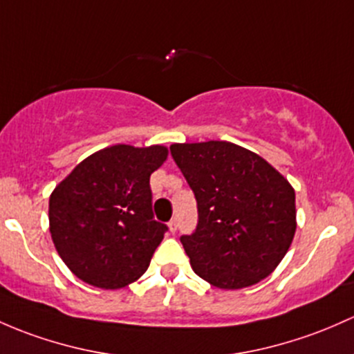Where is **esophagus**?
Listing matches in <instances>:
<instances>
[{"label":"esophagus","instance_id":"34e87169","mask_svg":"<svg viewBox=\"0 0 354 354\" xmlns=\"http://www.w3.org/2000/svg\"><path fill=\"white\" fill-rule=\"evenodd\" d=\"M167 225H169V230H171V232H176V229H178V222H176V218H173V221H169V224H167Z\"/></svg>","mask_w":354,"mask_h":354}]
</instances>
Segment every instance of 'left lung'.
<instances>
[{"instance_id": "8db88e82", "label": "left lung", "mask_w": 354, "mask_h": 354, "mask_svg": "<svg viewBox=\"0 0 354 354\" xmlns=\"http://www.w3.org/2000/svg\"><path fill=\"white\" fill-rule=\"evenodd\" d=\"M198 222L180 237L193 271L217 288L258 283L295 236V192L263 158L225 140L173 144Z\"/></svg>"}]
</instances>
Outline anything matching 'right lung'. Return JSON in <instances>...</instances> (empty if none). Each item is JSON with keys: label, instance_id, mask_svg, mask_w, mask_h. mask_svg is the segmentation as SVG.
<instances>
[{"label": "right lung", "instance_id": "obj_1", "mask_svg": "<svg viewBox=\"0 0 354 354\" xmlns=\"http://www.w3.org/2000/svg\"><path fill=\"white\" fill-rule=\"evenodd\" d=\"M166 158L162 146L102 149L52 192V241L80 280L122 288L146 273L167 232L166 224L154 221L149 185Z\"/></svg>", "mask_w": 354, "mask_h": 354}]
</instances>
